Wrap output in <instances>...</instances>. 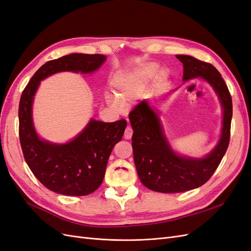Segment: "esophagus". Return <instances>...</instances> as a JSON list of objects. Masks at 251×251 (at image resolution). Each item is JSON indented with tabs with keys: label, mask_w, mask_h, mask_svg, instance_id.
<instances>
[{
	"label": "esophagus",
	"mask_w": 251,
	"mask_h": 251,
	"mask_svg": "<svg viewBox=\"0 0 251 251\" xmlns=\"http://www.w3.org/2000/svg\"><path fill=\"white\" fill-rule=\"evenodd\" d=\"M133 135V128L131 126H126L125 131V138L126 139H131Z\"/></svg>",
	"instance_id": "34e87169"
}]
</instances>
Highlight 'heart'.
<instances>
[{
  "mask_svg": "<svg viewBox=\"0 0 251 251\" xmlns=\"http://www.w3.org/2000/svg\"><path fill=\"white\" fill-rule=\"evenodd\" d=\"M157 69V65L148 64L131 72L118 73L113 80L116 95H108V102L116 110H123L125 103L130 101L132 97L140 92L148 85V82L154 77Z\"/></svg>",
  "mask_w": 251,
  "mask_h": 251,
  "instance_id": "heart-1",
  "label": "heart"
}]
</instances>
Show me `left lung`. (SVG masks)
Segmentation results:
<instances>
[{
	"label": "left lung",
	"instance_id": "obj_1",
	"mask_svg": "<svg viewBox=\"0 0 251 251\" xmlns=\"http://www.w3.org/2000/svg\"><path fill=\"white\" fill-rule=\"evenodd\" d=\"M176 57L183 64V80L201 76L215 89L223 108V127L221 139L209 155L202 159L180 157L172 151L158 114L146 100L130 112L134 162L138 177L149 189L164 194L191 191L206 183L228 148L232 117L231 95L216 68L189 55Z\"/></svg>",
	"mask_w": 251,
	"mask_h": 251
}]
</instances>
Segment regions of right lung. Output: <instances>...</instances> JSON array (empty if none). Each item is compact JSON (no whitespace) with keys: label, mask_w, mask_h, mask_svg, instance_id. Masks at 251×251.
Returning a JSON list of instances; mask_svg holds the SVG:
<instances>
[{"label":"right lung","mask_w":251,"mask_h":251,"mask_svg":"<svg viewBox=\"0 0 251 251\" xmlns=\"http://www.w3.org/2000/svg\"><path fill=\"white\" fill-rule=\"evenodd\" d=\"M105 60L101 54L72 53L49 60L37 70L21 95L19 135L25 161L41 183L52 192L86 196L100 186L114 146L123 138L126 120L92 119L76 138L66 144L41 140L34 131L31 105L40 81L60 71L90 73Z\"/></svg>","instance_id":"add662e5"}]
</instances>
